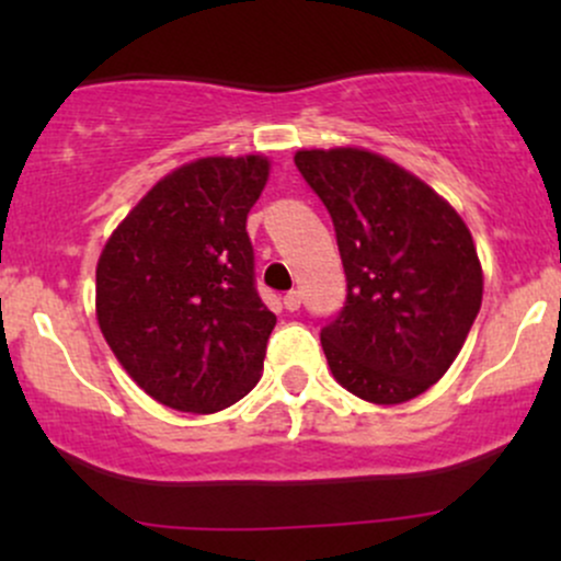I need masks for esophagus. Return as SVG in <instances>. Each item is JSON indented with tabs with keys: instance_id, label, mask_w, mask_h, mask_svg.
I'll return each instance as SVG.
<instances>
[{
	"instance_id": "1",
	"label": "esophagus",
	"mask_w": 561,
	"mask_h": 561,
	"mask_svg": "<svg viewBox=\"0 0 561 561\" xmlns=\"http://www.w3.org/2000/svg\"><path fill=\"white\" fill-rule=\"evenodd\" d=\"M285 308H287V311H298V308H300V293H295V289H293V293H287L285 295Z\"/></svg>"
}]
</instances>
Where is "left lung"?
Instances as JSON below:
<instances>
[{
    "label": "left lung",
    "mask_w": 561,
    "mask_h": 561,
    "mask_svg": "<svg viewBox=\"0 0 561 561\" xmlns=\"http://www.w3.org/2000/svg\"><path fill=\"white\" fill-rule=\"evenodd\" d=\"M330 210L347 295L321 330L332 377L377 405L422 396L448 371L482 302V266L454 205L364 147L298 150Z\"/></svg>",
    "instance_id": "8db88e82"
}]
</instances>
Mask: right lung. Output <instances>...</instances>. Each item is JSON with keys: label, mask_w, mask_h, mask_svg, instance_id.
<instances>
[{"label": "right lung", "mask_w": 561, "mask_h": 561, "mask_svg": "<svg viewBox=\"0 0 561 561\" xmlns=\"http://www.w3.org/2000/svg\"><path fill=\"white\" fill-rule=\"evenodd\" d=\"M263 156H210L165 173L96 261V324L158 403L216 414L259 385L276 317L255 293L248 214Z\"/></svg>", "instance_id": "1"}]
</instances>
